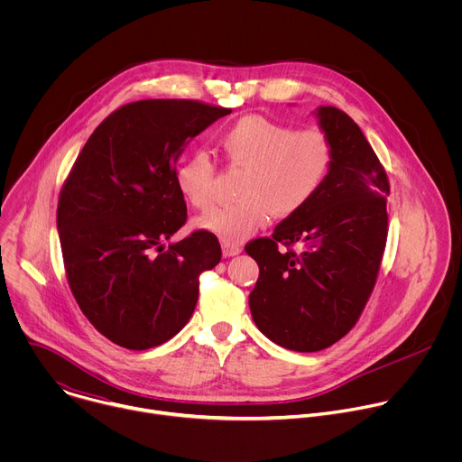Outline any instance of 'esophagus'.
<instances>
[{"mask_svg":"<svg viewBox=\"0 0 462 462\" xmlns=\"http://www.w3.org/2000/svg\"><path fill=\"white\" fill-rule=\"evenodd\" d=\"M243 250V246L239 243H223V255L225 257H234L239 255Z\"/></svg>","mask_w":462,"mask_h":462,"instance_id":"esophagus-1","label":"esophagus"}]
</instances>
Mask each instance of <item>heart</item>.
Returning a JSON list of instances; mask_svg holds the SVG:
<instances>
[{"mask_svg":"<svg viewBox=\"0 0 462 462\" xmlns=\"http://www.w3.org/2000/svg\"><path fill=\"white\" fill-rule=\"evenodd\" d=\"M219 144L230 162L246 166L239 201L219 205L197 219V226L225 243H241L273 216H291L307 207L333 166V146L316 127L291 125L259 115L236 120ZM175 186L184 199L207 208L214 197V164L205 152L186 155L175 168Z\"/></svg>","mask_w":462,"mask_h":462,"instance_id":"b5f03b06","label":"heart"}]
</instances>
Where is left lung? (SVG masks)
I'll return each mask as SVG.
<instances>
[{
	"label": "left lung",
	"mask_w": 462,
	"mask_h": 462,
	"mask_svg": "<svg viewBox=\"0 0 462 462\" xmlns=\"http://www.w3.org/2000/svg\"><path fill=\"white\" fill-rule=\"evenodd\" d=\"M314 116L333 146L327 180L271 239L245 246L259 267L248 296L252 319L274 344L298 353L321 351L351 331L387 237L389 182L362 129L333 106L316 107ZM296 242L300 253L277 250Z\"/></svg>",
	"instance_id": "8db88e82"
}]
</instances>
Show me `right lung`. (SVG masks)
<instances>
[{
	"mask_svg": "<svg viewBox=\"0 0 462 462\" xmlns=\"http://www.w3.org/2000/svg\"><path fill=\"white\" fill-rule=\"evenodd\" d=\"M232 109L195 100H139L109 115L79 155L58 203L68 282L98 333L144 351L188 323L199 274L221 261L207 230L170 243L186 203L175 164L186 146Z\"/></svg>",
	"mask_w": 462,
	"mask_h": 462,
	"instance_id": "right-lung-1",
	"label": "right lung"
}]
</instances>
